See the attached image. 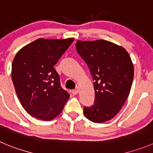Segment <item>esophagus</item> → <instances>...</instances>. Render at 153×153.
Segmentation results:
<instances>
[{"instance_id":"esophagus-1","label":"esophagus","mask_w":153,"mask_h":153,"mask_svg":"<svg viewBox=\"0 0 153 153\" xmlns=\"http://www.w3.org/2000/svg\"><path fill=\"white\" fill-rule=\"evenodd\" d=\"M72 94H73V95H77V94H78V89L72 90Z\"/></svg>"}]
</instances>
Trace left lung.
<instances>
[{"mask_svg": "<svg viewBox=\"0 0 153 153\" xmlns=\"http://www.w3.org/2000/svg\"><path fill=\"white\" fill-rule=\"evenodd\" d=\"M78 53L90 69L95 91L91 107H84L90 121L102 123L117 115L129 96L134 65L126 50L105 40L77 41Z\"/></svg>", "mask_w": 153, "mask_h": 153, "instance_id": "1", "label": "left lung"}]
</instances>
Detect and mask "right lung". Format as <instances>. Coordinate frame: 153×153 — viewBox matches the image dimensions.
Segmentation results:
<instances>
[{"label": "right lung", "instance_id": "1", "mask_svg": "<svg viewBox=\"0 0 153 153\" xmlns=\"http://www.w3.org/2000/svg\"><path fill=\"white\" fill-rule=\"evenodd\" d=\"M73 41L74 38H39L23 47L14 57V88L24 109L34 118L53 119L69 98L53 66Z\"/></svg>", "mask_w": 153, "mask_h": 153}]
</instances>
